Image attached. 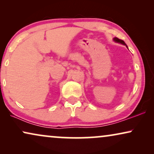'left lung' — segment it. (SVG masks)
Returning a JSON list of instances; mask_svg holds the SVG:
<instances>
[{
  "mask_svg": "<svg viewBox=\"0 0 154 154\" xmlns=\"http://www.w3.org/2000/svg\"><path fill=\"white\" fill-rule=\"evenodd\" d=\"M113 41L114 42H116V43H121V44H122V45H125L126 47L128 48V46H127V45H126L125 44V42H124L123 40H121V39H119V38H113Z\"/></svg>",
  "mask_w": 154,
  "mask_h": 154,
  "instance_id": "obj_1",
  "label": "left lung"
}]
</instances>
